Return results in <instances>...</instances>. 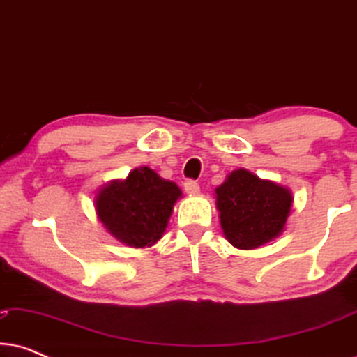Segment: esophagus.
Masks as SVG:
<instances>
[{"label": "esophagus", "instance_id": "obj_1", "mask_svg": "<svg viewBox=\"0 0 357 357\" xmlns=\"http://www.w3.org/2000/svg\"><path fill=\"white\" fill-rule=\"evenodd\" d=\"M183 187H185V192L190 193V195L199 192V185H198V182H195V180H192V178L185 180Z\"/></svg>", "mask_w": 357, "mask_h": 357}]
</instances>
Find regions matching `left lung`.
I'll return each mask as SVG.
<instances>
[{
    "label": "left lung",
    "instance_id": "8db88e82",
    "mask_svg": "<svg viewBox=\"0 0 357 357\" xmlns=\"http://www.w3.org/2000/svg\"><path fill=\"white\" fill-rule=\"evenodd\" d=\"M224 236L237 248H257L284 227L292 206L289 190L238 169L216 188Z\"/></svg>",
    "mask_w": 357,
    "mask_h": 357
}]
</instances>
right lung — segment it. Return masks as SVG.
I'll list each match as a JSON object with an SVG mask.
<instances>
[{"label":"right lung","mask_w":357,"mask_h":357,"mask_svg":"<svg viewBox=\"0 0 357 357\" xmlns=\"http://www.w3.org/2000/svg\"><path fill=\"white\" fill-rule=\"evenodd\" d=\"M182 192L149 167L135 169L123 182H114L97 195V216L110 234L130 247L158 242L167 227L174 203Z\"/></svg>","instance_id":"1"}]
</instances>
